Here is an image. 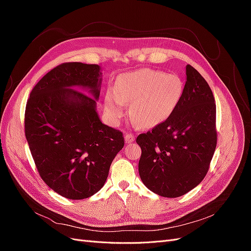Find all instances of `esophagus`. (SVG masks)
<instances>
[{"label": "esophagus", "mask_w": 251, "mask_h": 251, "mask_svg": "<svg viewBox=\"0 0 251 251\" xmlns=\"http://www.w3.org/2000/svg\"><path fill=\"white\" fill-rule=\"evenodd\" d=\"M125 141H126V143H130V142L135 141V136H133V135H131V134H126V135L125 136Z\"/></svg>", "instance_id": "34e87169"}]
</instances>
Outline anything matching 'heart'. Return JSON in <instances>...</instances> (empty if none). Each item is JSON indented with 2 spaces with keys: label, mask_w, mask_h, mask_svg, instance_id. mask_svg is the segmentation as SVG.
<instances>
[{
  "label": "heart",
  "mask_w": 251,
  "mask_h": 251,
  "mask_svg": "<svg viewBox=\"0 0 251 251\" xmlns=\"http://www.w3.org/2000/svg\"><path fill=\"white\" fill-rule=\"evenodd\" d=\"M183 91V81L178 75L140 69L120 75L115 89L105 93L104 110L112 123L116 124L125 115L126 102H132L130 113L134 124L151 128L176 111Z\"/></svg>",
  "instance_id": "1"
}]
</instances>
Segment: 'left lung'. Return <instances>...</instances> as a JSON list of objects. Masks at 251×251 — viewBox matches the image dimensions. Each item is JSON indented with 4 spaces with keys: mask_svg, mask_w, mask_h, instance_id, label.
I'll return each instance as SVG.
<instances>
[{
    "mask_svg": "<svg viewBox=\"0 0 251 251\" xmlns=\"http://www.w3.org/2000/svg\"><path fill=\"white\" fill-rule=\"evenodd\" d=\"M182 100L164 123L136 142L141 148L140 178L150 191L177 198L201 183L217 146L216 103L202 75L187 65Z\"/></svg>",
    "mask_w": 251,
    "mask_h": 251,
    "instance_id": "left-lung-1",
    "label": "left lung"
}]
</instances>
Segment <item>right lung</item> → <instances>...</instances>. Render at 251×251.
Wrapping results in <instances>:
<instances>
[{
    "instance_id": "obj_1",
    "label": "right lung",
    "mask_w": 251,
    "mask_h": 251,
    "mask_svg": "<svg viewBox=\"0 0 251 251\" xmlns=\"http://www.w3.org/2000/svg\"><path fill=\"white\" fill-rule=\"evenodd\" d=\"M100 70L98 65H59L36 83L27 101L25 135L37 171L67 199L100 191L125 146L123 133L98 116Z\"/></svg>"
}]
</instances>
